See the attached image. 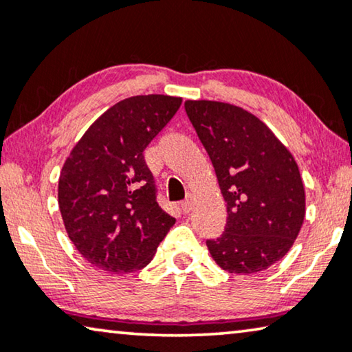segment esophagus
Instances as JSON below:
<instances>
[{
	"instance_id": "34e87169",
	"label": "esophagus",
	"mask_w": 352,
	"mask_h": 352,
	"mask_svg": "<svg viewBox=\"0 0 352 352\" xmlns=\"http://www.w3.org/2000/svg\"><path fill=\"white\" fill-rule=\"evenodd\" d=\"M180 207H182V210H183V214H188V212L191 210V207H192V204H191V201L190 199H185L180 204Z\"/></svg>"
}]
</instances>
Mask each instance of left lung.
<instances>
[{
	"label": "left lung",
	"mask_w": 352,
	"mask_h": 352,
	"mask_svg": "<svg viewBox=\"0 0 352 352\" xmlns=\"http://www.w3.org/2000/svg\"><path fill=\"white\" fill-rule=\"evenodd\" d=\"M226 202L225 232L207 241L212 258L234 274L260 273L287 255L305 220V186L292 153L244 108L186 100Z\"/></svg>",
	"instance_id": "8db88e82"
}]
</instances>
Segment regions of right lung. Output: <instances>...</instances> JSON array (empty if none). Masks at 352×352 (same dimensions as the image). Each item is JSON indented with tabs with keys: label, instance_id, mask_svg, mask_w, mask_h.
<instances>
[{
	"label": "right lung",
	"instance_id": "add662e5",
	"mask_svg": "<svg viewBox=\"0 0 352 352\" xmlns=\"http://www.w3.org/2000/svg\"><path fill=\"white\" fill-rule=\"evenodd\" d=\"M180 105V97L160 94L124 98L94 121L67 157L58 209L70 241L96 268H145L175 223L156 202L143 151Z\"/></svg>",
	"mask_w": 352,
	"mask_h": 352
}]
</instances>
